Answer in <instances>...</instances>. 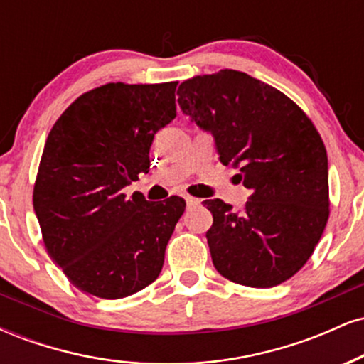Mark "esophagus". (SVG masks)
Listing matches in <instances>:
<instances>
[{"mask_svg": "<svg viewBox=\"0 0 364 364\" xmlns=\"http://www.w3.org/2000/svg\"><path fill=\"white\" fill-rule=\"evenodd\" d=\"M185 200H186L188 207H196V205H200V202H202V200L195 198V196H185Z\"/></svg>", "mask_w": 364, "mask_h": 364, "instance_id": "1", "label": "esophagus"}]
</instances>
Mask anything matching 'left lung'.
<instances>
[{
    "label": "left lung",
    "mask_w": 364,
    "mask_h": 364,
    "mask_svg": "<svg viewBox=\"0 0 364 364\" xmlns=\"http://www.w3.org/2000/svg\"><path fill=\"white\" fill-rule=\"evenodd\" d=\"M178 95L252 190L241 212L220 198L203 202L214 215L207 243L217 272L250 287L291 279L328 220L327 150L315 124L281 90L236 70L185 80Z\"/></svg>",
    "instance_id": "8db88e82"
}]
</instances>
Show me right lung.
I'll return each instance as SVG.
<instances>
[{
    "label": "right lung",
    "mask_w": 364,
    "mask_h": 364,
    "mask_svg": "<svg viewBox=\"0 0 364 364\" xmlns=\"http://www.w3.org/2000/svg\"><path fill=\"white\" fill-rule=\"evenodd\" d=\"M176 85L106 83L70 104L49 132L34 210L49 257L83 292L127 298L161 274L186 202L127 198L123 188L149 173L154 136L176 118Z\"/></svg>",
    "instance_id": "obj_1"
}]
</instances>
